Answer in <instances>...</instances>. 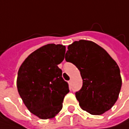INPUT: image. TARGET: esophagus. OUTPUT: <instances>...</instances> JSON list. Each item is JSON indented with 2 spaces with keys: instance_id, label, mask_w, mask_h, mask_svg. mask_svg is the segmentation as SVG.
I'll return each mask as SVG.
<instances>
[{
  "instance_id": "esophagus-1",
  "label": "esophagus",
  "mask_w": 129,
  "mask_h": 129,
  "mask_svg": "<svg viewBox=\"0 0 129 129\" xmlns=\"http://www.w3.org/2000/svg\"><path fill=\"white\" fill-rule=\"evenodd\" d=\"M68 82H69V85H71V83H72V81H71V80H69Z\"/></svg>"
}]
</instances>
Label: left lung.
Listing matches in <instances>:
<instances>
[{
  "label": "left lung",
  "instance_id": "left-lung-1",
  "mask_svg": "<svg viewBox=\"0 0 129 129\" xmlns=\"http://www.w3.org/2000/svg\"><path fill=\"white\" fill-rule=\"evenodd\" d=\"M66 60L80 71L81 89L76 92L81 108L92 115H102L117 101L122 85L120 69L105 50L88 40L68 46Z\"/></svg>",
  "mask_w": 129,
  "mask_h": 129
}]
</instances>
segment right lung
<instances>
[{
	"label": "right lung",
	"instance_id": "right-lung-1",
	"mask_svg": "<svg viewBox=\"0 0 129 129\" xmlns=\"http://www.w3.org/2000/svg\"><path fill=\"white\" fill-rule=\"evenodd\" d=\"M66 47L48 44L31 53L21 65L17 89L28 110L40 119L53 118L62 109L69 84L62 77L60 64Z\"/></svg>",
	"mask_w": 129,
	"mask_h": 129
}]
</instances>
